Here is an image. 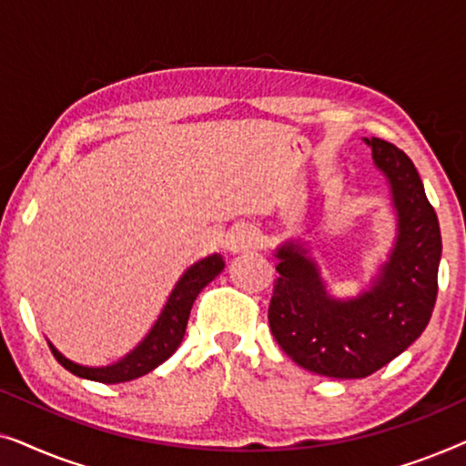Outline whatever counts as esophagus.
Listing matches in <instances>:
<instances>
[{
  "mask_svg": "<svg viewBox=\"0 0 466 466\" xmlns=\"http://www.w3.org/2000/svg\"><path fill=\"white\" fill-rule=\"evenodd\" d=\"M257 244H258V231L252 225H248V222L235 225L227 239V248L231 252L250 250V248H257Z\"/></svg>",
  "mask_w": 466,
  "mask_h": 466,
  "instance_id": "esophagus-1",
  "label": "esophagus"
}]
</instances>
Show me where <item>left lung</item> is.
Returning <instances> with one entry per match:
<instances>
[{
    "label": "left lung",
    "mask_w": 466,
    "mask_h": 466,
    "mask_svg": "<svg viewBox=\"0 0 466 466\" xmlns=\"http://www.w3.org/2000/svg\"><path fill=\"white\" fill-rule=\"evenodd\" d=\"M373 163L390 184L397 239L371 289L354 299L327 292L308 248L286 241L276 250L269 327L299 367L337 380L367 378L422 335L437 301L441 231L411 158L371 137Z\"/></svg>",
    "instance_id": "obj_1"
}]
</instances>
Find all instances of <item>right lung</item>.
Instances as JSON below:
<instances>
[{"label":"right lung","mask_w":466,"mask_h":466,"mask_svg":"<svg viewBox=\"0 0 466 466\" xmlns=\"http://www.w3.org/2000/svg\"><path fill=\"white\" fill-rule=\"evenodd\" d=\"M225 269V260L220 254H209V257L197 260L190 265L182 278L177 279L174 290L165 303L157 322L152 324L148 335L131 350L129 354L123 356L118 362L107 367H85L78 362L66 359L53 343H48L53 350L55 359L67 369L69 373L78 375V378L101 381V384H120V381H131L150 373L161 362L169 359L176 352L177 346L182 343V337L187 333V322L190 316L195 299L218 273Z\"/></svg>","instance_id":"obj_1"}]
</instances>
